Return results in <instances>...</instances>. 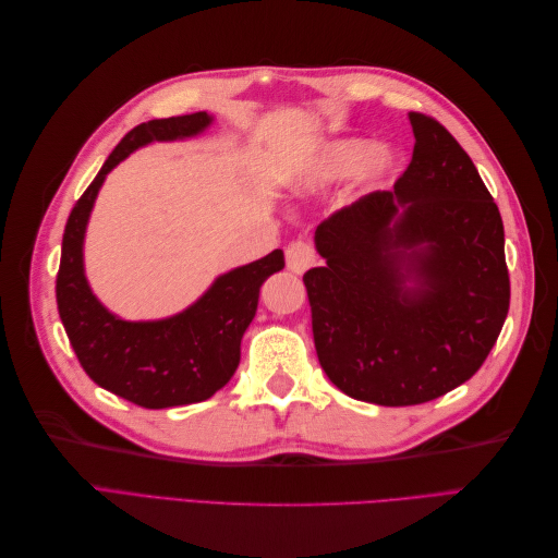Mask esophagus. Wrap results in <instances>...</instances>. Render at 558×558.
<instances>
[{
	"label": "esophagus",
	"mask_w": 558,
	"mask_h": 558,
	"mask_svg": "<svg viewBox=\"0 0 558 558\" xmlns=\"http://www.w3.org/2000/svg\"><path fill=\"white\" fill-rule=\"evenodd\" d=\"M314 263H316V251L312 244L298 240V242L289 244V248H286V267H289L291 272H295V275L307 272Z\"/></svg>",
	"instance_id": "34e87169"
}]
</instances>
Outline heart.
I'll use <instances>...</instances> for the list:
<instances>
[{
  "instance_id": "heart-1",
  "label": "heart",
  "mask_w": 558,
  "mask_h": 558,
  "mask_svg": "<svg viewBox=\"0 0 558 558\" xmlns=\"http://www.w3.org/2000/svg\"><path fill=\"white\" fill-rule=\"evenodd\" d=\"M398 156L393 148L375 146L367 140H337L318 148L298 174V191L318 193L356 174L363 193H373L393 177Z\"/></svg>"
}]
</instances>
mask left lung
<instances>
[{
    "label": "left lung",
    "instance_id": "1",
    "mask_svg": "<svg viewBox=\"0 0 558 558\" xmlns=\"http://www.w3.org/2000/svg\"><path fill=\"white\" fill-rule=\"evenodd\" d=\"M414 154L393 191L316 228L302 277L318 363L342 393L404 408L477 373L510 310L502 218L445 125L410 113Z\"/></svg>",
    "mask_w": 558,
    "mask_h": 558
}]
</instances>
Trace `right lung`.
Wrapping results in <instances>:
<instances>
[{"label":"right lung","mask_w":558,"mask_h":558,"mask_svg":"<svg viewBox=\"0 0 558 558\" xmlns=\"http://www.w3.org/2000/svg\"><path fill=\"white\" fill-rule=\"evenodd\" d=\"M207 111L156 118L130 130L78 197L62 234L56 281L58 312L86 375L146 410L211 398L240 365V344L256 316L263 281L283 267V251L218 277L189 310L160 320H123L99 302L83 269V238L107 174L150 142L195 137L211 125Z\"/></svg>","instance_id":"right-lung-1"}]
</instances>
